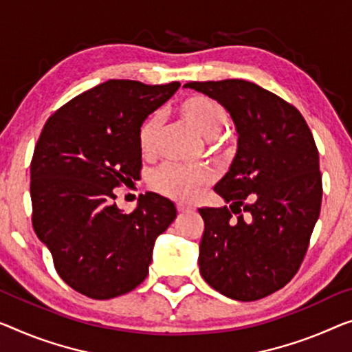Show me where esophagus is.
<instances>
[{
	"label": "esophagus",
	"instance_id": "34e87169",
	"mask_svg": "<svg viewBox=\"0 0 352 352\" xmlns=\"http://www.w3.org/2000/svg\"><path fill=\"white\" fill-rule=\"evenodd\" d=\"M177 208H178V212H180V213H186V212H190V207H186L185 204H178Z\"/></svg>",
	"mask_w": 352,
	"mask_h": 352
}]
</instances>
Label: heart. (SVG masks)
<instances>
[{
    "label": "heart",
    "mask_w": 352,
    "mask_h": 352,
    "mask_svg": "<svg viewBox=\"0 0 352 352\" xmlns=\"http://www.w3.org/2000/svg\"><path fill=\"white\" fill-rule=\"evenodd\" d=\"M178 112L202 139L207 140L208 148L213 153H221L226 150V140L219 134L228 126L229 115L221 104L206 96H190L180 102ZM161 128V113L150 115L140 124L138 142L140 153L144 156H151L156 151ZM207 172L202 169H186L175 164H164L155 170L151 177V185L162 194L180 199V201H188L192 196L194 188L207 182Z\"/></svg>",
    "instance_id": "heart-1"
}]
</instances>
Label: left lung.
Listing matches in <instances>:
<instances>
[{"instance_id":"left-lung-1","label":"left lung","mask_w":352,"mask_h":352,"mask_svg":"<svg viewBox=\"0 0 352 352\" xmlns=\"http://www.w3.org/2000/svg\"><path fill=\"white\" fill-rule=\"evenodd\" d=\"M185 88L221 104L237 131V153L214 186L229 208H199V272L223 296L259 300L291 281L308 250L322 201L316 144L296 107L253 82Z\"/></svg>"}]
</instances>
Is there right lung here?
<instances>
[{
    "instance_id": "add662e5",
    "label": "right lung",
    "mask_w": 352,
    "mask_h": 352,
    "mask_svg": "<svg viewBox=\"0 0 352 352\" xmlns=\"http://www.w3.org/2000/svg\"><path fill=\"white\" fill-rule=\"evenodd\" d=\"M180 83L107 80L47 120L31 161L33 228L61 280L106 300L148 275L158 235L177 218L175 204L142 194L134 212L115 204L113 188L139 178L138 133Z\"/></svg>"
}]
</instances>
